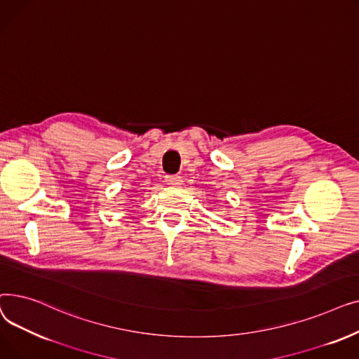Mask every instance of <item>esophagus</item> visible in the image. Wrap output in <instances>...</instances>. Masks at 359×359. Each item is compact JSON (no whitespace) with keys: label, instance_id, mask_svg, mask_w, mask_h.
<instances>
[{"label":"esophagus","instance_id":"1","mask_svg":"<svg viewBox=\"0 0 359 359\" xmlns=\"http://www.w3.org/2000/svg\"><path fill=\"white\" fill-rule=\"evenodd\" d=\"M182 182H183L182 177L177 175H167L165 176V183L170 186H179V184H182Z\"/></svg>","mask_w":359,"mask_h":359}]
</instances>
